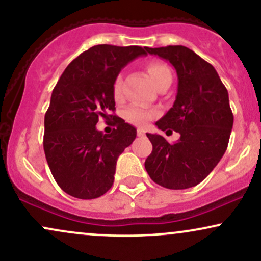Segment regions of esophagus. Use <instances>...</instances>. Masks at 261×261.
Masks as SVG:
<instances>
[{
    "mask_svg": "<svg viewBox=\"0 0 261 261\" xmlns=\"http://www.w3.org/2000/svg\"><path fill=\"white\" fill-rule=\"evenodd\" d=\"M137 136H145V130L143 128H137Z\"/></svg>",
    "mask_w": 261,
    "mask_h": 261,
    "instance_id": "1",
    "label": "esophagus"
}]
</instances>
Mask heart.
Listing matches in <instances>:
<instances>
[{
  "label": "heart",
  "instance_id": "b5f03b06",
  "mask_svg": "<svg viewBox=\"0 0 261 261\" xmlns=\"http://www.w3.org/2000/svg\"><path fill=\"white\" fill-rule=\"evenodd\" d=\"M147 72L153 81L155 87H158L163 82L164 80L172 77V72L166 65L158 61H152L147 65ZM113 92L115 97H119L121 93V76H118L114 81ZM125 119L130 122V124L136 125V126H145L149 120L157 116L155 110H149L147 108L139 106V104H133L125 110L124 113Z\"/></svg>",
  "mask_w": 261,
  "mask_h": 261
}]
</instances>
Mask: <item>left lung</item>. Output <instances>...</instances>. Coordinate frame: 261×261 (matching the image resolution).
I'll return each instance as SVG.
<instances>
[{
    "label": "left lung",
    "mask_w": 261,
    "mask_h": 261,
    "mask_svg": "<svg viewBox=\"0 0 261 261\" xmlns=\"http://www.w3.org/2000/svg\"><path fill=\"white\" fill-rule=\"evenodd\" d=\"M166 59L178 74V93L168 113L155 125L180 134L170 143L161 135L147 134L153 149L145 168L154 182L173 190L201 182L226 152L233 126L228 92L214 66L182 45L147 47Z\"/></svg>",
    "instance_id": "obj_1"
}]
</instances>
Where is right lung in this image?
Segmentation results:
<instances>
[{
    "label": "right lung",
    "mask_w": 261,
    "mask_h": 261,
    "mask_svg": "<svg viewBox=\"0 0 261 261\" xmlns=\"http://www.w3.org/2000/svg\"><path fill=\"white\" fill-rule=\"evenodd\" d=\"M147 47L95 45L65 68L44 119V152L56 182L68 195L91 200L112 188L116 161L136 128L114 115V81ZM100 117L116 120L110 135L95 128Z\"/></svg>",
    "instance_id": "add662e5"
}]
</instances>
